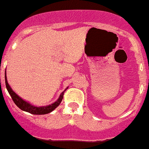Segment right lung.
<instances>
[{
    "label": "right lung",
    "instance_id": "1",
    "mask_svg": "<svg viewBox=\"0 0 149 149\" xmlns=\"http://www.w3.org/2000/svg\"><path fill=\"white\" fill-rule=\"evenodd\" d=\"M5 84L6 88L7 89V91L9 92L11 98L13 100V101L14 102V104L18 107L20 109V110H23V111L28 112L29 113L34 114V115H43V114H47L49 113L50 112H52V110H54L55 108L57 107L59 105L60 103L61 102L62 99H63V95L65 91V89L60 95L59 98L57 100V101H55V103H53L51 105L45 106V107H34V106L31 105L30 104L26 102L25 100H22V98H20L19 96L17 95V94H15L14 92L12 91V89L10 88V85L7 83V77L5 75Z\"/></svg>",
    "mask_w": 149,
    "mask_h": 149
}]
</instances>
